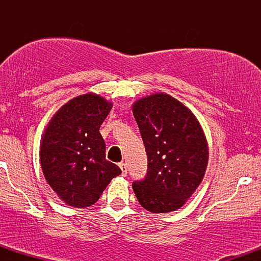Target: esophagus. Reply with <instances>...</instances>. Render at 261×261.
Wrapping results in <instances>:
<instances>
[{"label": "esophagus", "mask_w": 261, "mask_h": 261, "mask_svg": "<svg viewBox=\"0 0 261 261\" xmlns=\"http://www.w3.org/2000/svg\"><path fill=\"white\" fill-rule=\"evenodd\" d=\"M119 166H120L122 175H126L127 174V166H126V163H120V164H119Z\"/></svg>", "instance_id": "obj_1"}]
</instances>
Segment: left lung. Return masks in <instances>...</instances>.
Here are the masks:
<instances>
[{
  "mask_svg": "<svg viewBox=\"0 0 261 261\" xmlns=\"http://www.w3.org/2000/svg\"><path fill=\"white\" fill-rule=\"evenodd\" d=\"M133 113L147 154V173L134 181L140 205L153 214L175 211L205 175L208 147L201 125L184 104L164 93L135 101Z\"/></svg>",
  "mask_w": 261,
  "mask_h": 261,
  "instance_id": "1",
  "label": "left lung"
}]
</instances>
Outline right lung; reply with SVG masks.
Here are the masks:
<instances>
[{"mask_svg":"<svg viewBox=\"0 0 261 261\" xmlns=\"http://www.w3.org/2000/svg\"><path fill=\"white\" fill-rule=\"evenodd\" d=\"M112 103L94 93L79 95L65 104L45 128L40 163L45 179L60 199L73 207L98 201L121 169L106 160L100 125Z\"/></svg>","mask_w":261,"mask_h":261,"instance_id":"obj_1","label":"right lung"}]
</instances>
